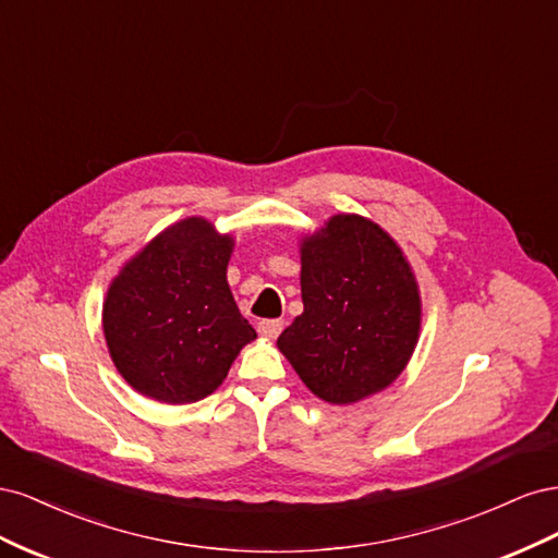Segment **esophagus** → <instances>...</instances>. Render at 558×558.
Segmentation results:
<instances>
[{
	"label": "esophagus",
	"instance_id": "esophagus-1",
	"mask_svg": "<svg viewBox=\"0 0 558 558\" xmlns=\"http://www.w3.org/2000/svg\"><path fill=\"white\" fill-rule=\"evenodd\" d=\"M281 330H283L281 318H267V320H260V324H258V332L265 337V340H277Z\"/></svg>",
	"mask_w": 558,
	"mask_h": 558
}]
</instances>
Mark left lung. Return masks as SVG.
Instances as JSON below:
<instances>
[{"label":"left lung","instance_id":"8db88e82","mask_svg":"<svg viewBox=\"0 0 558 558\" xmlns=\"http://www.w3.org/2000/svg\"><path fill=\"white\" fill-rule=\"evenodd\" d=\"M302 310L277 347L310 391L353 404L408 367L421 293L398 242L359 214H335L300 240Z\"/></svg>","mask_w":558,"mask_h":558}]
</instances>
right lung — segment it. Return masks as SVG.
I'll use <instances>...</instances> for the list:
<instances>
[{"label": "right lung", "mask_w": 558, "mask_h": 558, "mask_svg": "<svg viewBox=\"0 0 558 558\" xmlns=\"http://www.w3.org/2000/svg\"><path fill=\"white\" fill-rule=\"evenodd\" d=\"M232 234L189 216L156 234L109 283L102 330L134 391L167 404L197 402L228 377L256 330L228 286Z\"/></svg>", "instance_id": "1"}]
</instances>
